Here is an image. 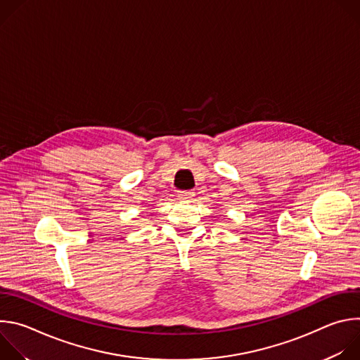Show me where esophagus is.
<instances>
[{
    "label": "esophagus",
    "mask_w": 360,
    "mask_h": 360,
    "mask_svg": "<svg viewBox=\"0 0 360 360\" xmlns=\"http://www.w3.org/2000/svg\"><path fill=\"white\" fill-rule=\"evenodd\" d=\"M179 198H182L185 200H191L193 198V192L192 191H182V192H179Z\"/></svg>",
    "instance_id": "obj_1"
}]
</instances>
